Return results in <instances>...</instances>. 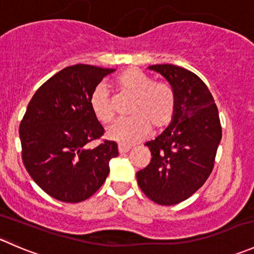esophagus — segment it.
Returning a JSON list of instances; mask_svg holds the SVG:
<instances>
[{"label":"esophagus","mask_w":254,"mask_h":254,"mask_svg":"<svg viewBox=\"0 0 254 254\" xmlns=\"http://www.w3.org/2000/svg\"><path fill=\"white\" fill-rule=\"evenodd\" d=\"M130 148H131V146L130 145H125V143H118V150H119V153H127Z\"/></svg>","instance_id":"34e87169"}]
</instances>
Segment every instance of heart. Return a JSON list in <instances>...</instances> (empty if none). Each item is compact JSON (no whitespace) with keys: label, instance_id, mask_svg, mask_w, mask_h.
<instances>
[{"label":"heart","instance_id":"b5f03b06","mask_svg":"<svg viewBox=\"0 0 254 254\" xmlns=\"http://www.w3.org/2000/svg\"><path fill=\"white\" fill-rule=\"evenodd\" d=\"M113 86L119 93L132 97L127 119L118 120L108 127L107 136L120 143H134L145 139L151 131L162 130L171 124L176 114L175 89L167 82L152 78L135 68L123 71L115 77ZM92 113L102 124H108L114 118L108 93L103 84H98L89 96Z\"/></svg>","mask_w":254,"mask_h":254}]
</instances>
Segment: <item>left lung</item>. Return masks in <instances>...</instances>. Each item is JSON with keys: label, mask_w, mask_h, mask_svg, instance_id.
Masks as SVG:
<instances>
[{"label": "left lung", "mask_w": 254, "mask_h": 254, "mask_svg": "<svg viewBox=\"0 0 254 254\" xmlns=\"http://www.w3.org/2000/svg\"><path fill=\"white\" fill-rule=\"evenodd\" d=\"M175 89L177 108L170 127L145 143L147 167L136 173L146 196L160 205H175L193 195L214 168L222 130L209 88L195 73L170 64L148 66Z\"/></svg>", "instance_id": "left-lung-1"}]
</instances>
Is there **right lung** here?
I'll list each match as a JSON object with an SVG mask.
<instances>
[{
    "label": "right lung",
    "instance_id": "1",
    "mask_svg": "<svg viewBox=\"0 0 254 254\" xmlns=\"http://www.w3.org/2000/svg\"><path fill=\"white\" fill-rule=\"evenodd\" d=\"M113 68L68 66L38 88L19 125L22 160L33 181L53 198L79 203L106 182L118 145L103 140L104 129L89 107V96Z\"/></svg>",
    "mask_w": 254,
    "mask_h": 254
}]
</instances>
